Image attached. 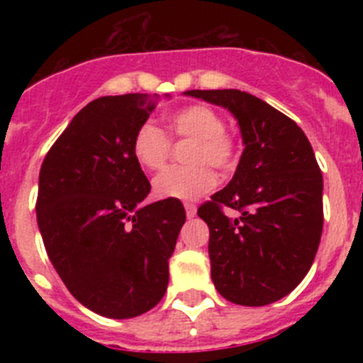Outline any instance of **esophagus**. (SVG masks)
I'll return each instance as SVG.
<instances>
[{"label":"esophagus","instance_id":"obj_1","mask_svg":"<svg viewBox=\"0 0 363 363\" xmlns=\"http://www.w3.org/2000/svg\"><path fill=\"white\" fill-rule=\"evenodd\" d=\"M185 213H187V218H194L196 216V205L194 203H185Z\"/></svg>","mask_w":363,"mask_h":363}]
</instances>
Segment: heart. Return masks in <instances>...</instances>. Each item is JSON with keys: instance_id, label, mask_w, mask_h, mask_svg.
<instances>
[{"instance_id": "heart-1", "label": "heart", "mask_w": 363, "mask_h": 363, "mask_svg": "<svg viewBox=\"0 0 363 363\" xmlns=\"http://www.w3.org/2000/svg\"><path fill=\"white\" fill-rule=\"evenodd\" d=\"M171 133L191 140L185 167H171L152 179L154 194L162 200H194L216 185V174L230 172L238 163V143L225 133L223 118L209 105H189L169 116ZM133 152L145 171H160L171 156V140L158 125L143 123L134 134Z\"/></svg>"}]
</instances>
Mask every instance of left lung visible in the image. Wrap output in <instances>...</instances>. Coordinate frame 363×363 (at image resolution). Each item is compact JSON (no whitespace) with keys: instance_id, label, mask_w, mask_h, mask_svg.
<instances>
[{"instance_id":"obj_1","label":"left lung","mask_w":363,"mask_h":363,"mask_svg":"<svg viewBox=\"0 0 363 363\" xmlns=\"http://www.w3.org/2000/svg\"><path fill=\"white\" fill-rule=\"evenodd\" d=\"M236 118L243 152L227 187L198 209L209 225L211 278L247 307L287 296L309 272L323 229V178L313 147L291 118L249 92L187 91ZM238 210V218L223 207Z\"/></svg>"}]
</instances>
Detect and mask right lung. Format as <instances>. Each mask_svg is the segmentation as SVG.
Returning <instances> with one entry per match:
<instances>
[{"label":"right lung","mask_w":363,"mask_h":363,"mask_svg":"<svg viewBox=\"0 0 363 363\" xmlns=\"http://www.w3.org/2000/svg\"><path fill=\"white\" fill-rule=\"evenodd\" d=\"M158 96H104L83 107L47 152L36 216L54 269L76 300L107 318L152 309L169 284L185 209L142 203L150 184L133 152Z\"/></svg>","instance_id":"obj_1"}]
</instances>
